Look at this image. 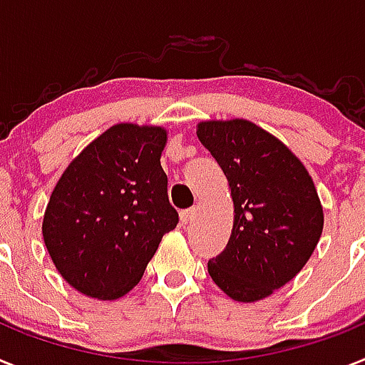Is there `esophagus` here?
<instances>
[{
	"mask_svg": "<svg viewBox=\"0 0 365 365\" xmlns=\"http://www.w3.org/2000/svg\"><path fill=\"white\" fill-rule=\"evenodd\" d=\"M194 220H195V208H186V210L180 212V221H182L185 225L192 223Z\"/></svg>",
	"mask_w": 365,
	"mask_h": 365,
	"instance_id": "34e87169",
	"label": "esophagus"
}]
</instances>
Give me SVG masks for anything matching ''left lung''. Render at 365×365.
Returning <instances> with one entry per match:
<instances>
[{
  "label": "left lung",
  "mask_w": 365,
  "mask_h": 365,
  "mask_svg": "<svg viewBox=\"0 0 365 365\" xmlns=\"http://www.w3.org/2000/svg\"><path fill=\"white\" fill-rule=\"evenodd\" d=\"M197 138L225 173L235 201L229 244L208 260V273L229 297L253 303L312 257L323 230L316 186L294 153L251 121H203Z\"/></svg>",
  "instance_id": "obj_1"
}]
</instances>
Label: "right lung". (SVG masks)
I'll return each instance as SVG.
<instances>
[{"label": "right lung", "mask_w": 365, "mask_h": 365, "mask_svg": "<svg viewBox=\"0 0 365 365\" xmlns=\"http://www.w3.org/2000/svg\"><path fill=\"white\" fill-rule=\"evenodd\" d=\"M166 130L120 123L83 149L58 179L42 235L68 284L96 299L135 288L179 214L160 166Z\"/></svg>", "instance_id": "add662e5"}]
</instances>
